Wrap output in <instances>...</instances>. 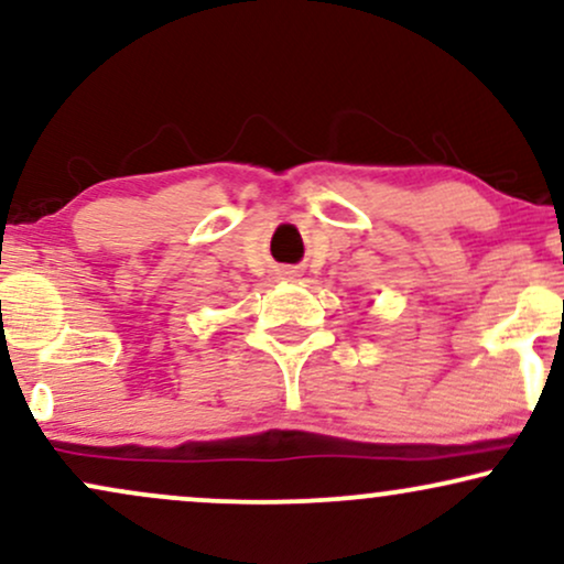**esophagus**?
Wrapping results in <instances>:
<instances>
[{
    "instance_id": "34e87169",
    "label": "esophagus",
    "mask_w": 564,
    "mask_h": 564,
    "mask_svg": "<svg viewBox=\"0 0 564 564\" xmlns=\"http://www.w3.org/2000/svg\"><path fill=\"white\" fill-rule=\"evenodd\" d=\"M281 275H286V278H294V275H296V270H291V268H286V270H281Z\"/></svg>"
}]
</instances>
